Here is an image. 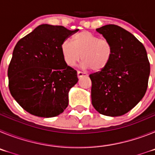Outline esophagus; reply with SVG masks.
<instances>
[{
  "label": "esophagus",
  "instance_id": "1",
  "mask_svg": "<svg viewBox=\"0 0 155 155\" xmlns=\"http://www.w3.org/2000/svg\"><path fill=\"white\" fill-rule=\"evenodd\" d=\"M82 76H87V74L86 73H84V72H81V71H78V78H81Z\"/></svg>",
  "mask_w": 155,
  "mask_h": 155
}]
</instances>
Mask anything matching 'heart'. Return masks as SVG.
Here are the masks:
<instances>
[{
  "mask_svg": "<svg viewBox=\"0 0 155 155\" xmlns=\"http://www.w3.org/2000/svg\"><path fill=\"white\" fill-rule=\"evenodd\" d=\"M61 50L68 66L74 67L81 58L82 67L94 71H103L113 55V47L107 39H100L98 35L85 31L75 34L71 42L64 41Z\"/></svg>",
  "mask_w": 155,
  "mask_h": 155,
  "instance_id": "heart-1",
  "label": "heart"
}]
</instances>
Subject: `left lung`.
Listing matches in <instances>:
<instances>
[{
    "mask_svg": "<svg viewBox=\"0 0 155 155\" xmlns=\"http://www.w3.org/2000/svg\"><path fill=\"white\" fill-rule=\"evenodd\" d=\"M113 47V55L103 71L89 75L91 103L100 114L120 116L144 96L150 63L144 46L133 34L116 25L97 28Z\"/></svg>",
    "mask_w": 155,
    "mask_h": 155,
    "instance_id": "8db88e82",
    "label": "left lung"
}]
</instances>
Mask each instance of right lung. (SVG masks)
Listing matches in <instances>:
<instances>
[{"label":"right lung","instance_id":"right-lung-1","mask_svg":"<svg viewBox=\"0 0 155 155\" xmlns=\"http://www.w3.org/2000/svg\"><path fill=\"white\" fill-rule=\"evenodd\" d=\"M77 31L42 24L15 46L8 86L12 97L30 114L50 118L68 107V93L78 78L64 62L61 46Z\"/></svg>","mask_w":155,"mask_h":155}]
</instances>
